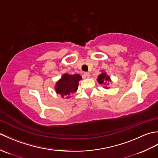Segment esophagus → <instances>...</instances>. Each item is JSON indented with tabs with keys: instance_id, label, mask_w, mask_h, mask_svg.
<instances>
[{
	"instance_id": "1",
	"label": "esophagus",
	"mask_w": 158,
	"mask_h": 158,
	"mask_svg": "<svg viewBox=\"0 0 158 158\" xmlns=\"http://www.w3.org/2000/svg\"><path fill=\"white\" fill-rule=\"evenodd\" d=\"M84 76H85V78H89V77H90V74L88 72H85L84 73Z\"/></svg>"
}]
</instances>
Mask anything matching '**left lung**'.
<instances>
[{"instance_id": "obj_1", "label": "left lung", "mask_w": 158, "mask_h": 158, "mask_svg": "<svg viewBox=\"0 0 158 158\" xmlns=\"http://www.w3.org/2000/svg\"><path fill=\"white\" fill-rule=\"evenodd\" d=\"M98 81L100 83V84H104L106 85V81H110V78L109 76L106 75V74L105 73H103L98 76ZM109 85V83H108ZM105 88H108L107 87H105Z\"/></svg>"}]
</instances>
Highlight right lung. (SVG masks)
<instances>
[{
  "label": "right lung",
  "instance_id": "obj_1",
  "mask_svg": "<svg viewBox=\"0 0 158 158\" xmlns=\"http://www.w3.org/2000/svg\"><path fill=\"white\" fill-rule=\"evenodd\" d=\"M82 79L81 76L78 74L70 75L69 74H64L62 75L61 79L59 80L56 85V92L62 97L67 95H70L75 92L78 88L79 81Z\"/></svg>",
  "mask_w": 158,
  "mask_h": 158
}]
</instances>
